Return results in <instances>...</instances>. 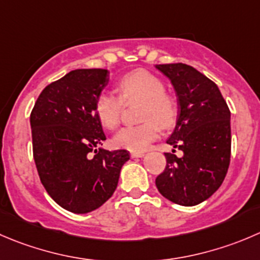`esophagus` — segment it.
I'll use <instances>...</instances> for the list:
<instances>
[{
  "label": "esophagus",
  "instance_id": "34e87169",
  "mask_svg": "<svg viewBox=\"0 0 260 260\" xmlns=\"http://www.w3.org/2000/svg\"><path fill=\"white\" fill-rule=\"evenodd\" d=\"M131 156H132L133 158L135 157H142V156H145V152H131Z\"/></svg>",
  "mask_w": 260,
  "mask_h": 260
}]
</instances>
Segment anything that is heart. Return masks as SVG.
I'll return each mask as SVG.
<instances>
[{
	"mask_svg": "<svg viewBox=\"0 0 260 260\" xmlns=\"http://www.w3.org/2000/svg\"><path fill=\"white\" fill-rule=\"evenodd\" d=\"M119 95L102 91L95 100L94 110L100 124L114 129L120 120L124 103L141 100L140 119L142 123L125 125L115 133L113 143L118 148L143 152L160 132L176 122L179 104L173 95L165 91V85L155 75L143 70L129 72L118 81Z\"/></svg>",
	"mask_w": 260,
	"mask_h": 260,
	"instance_id": "obj_1",
	"label": "heart"
}]
</instances>
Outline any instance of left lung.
<instances>
[{"label":"left lung","instance_id":"left-lung-1","mask_svg":"<svg viewBox=\"0 0 260 260\" xmlns=\"http://www.w3.org/2000/svg\"><path fill=\"white\" fill-rule=\"evenodd\" d=\"M156 69L169 77L178 96V120L166 142L184 153H165V170L156 178V186L176 205L196 206L220 188L228 173L230 109L217 85L191 66L169 63Z\"/></svg>","mask_w":260,"mask_h":260}]
</instances>
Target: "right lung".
Listing matches in <instances>:
<instances>
[{
	"label": "right lung",
	"mask_w": 260,
	"mask_h": 260,
	"mask_svg": "<svg viewBox=\"0 0 260 260\" xmlns=\"http://www.w3.org/2000/svg\"><path fill=\"white\" fill-rule=\"evenodd\" d=\"M108 71L84 69L48 85L30 114L32 155L45 190L74 213H87L113 196L127 150L108 151L95 114L98 95L107 86Z\"/></svg>",
	"instance_id": "1"
}]
</instances>
